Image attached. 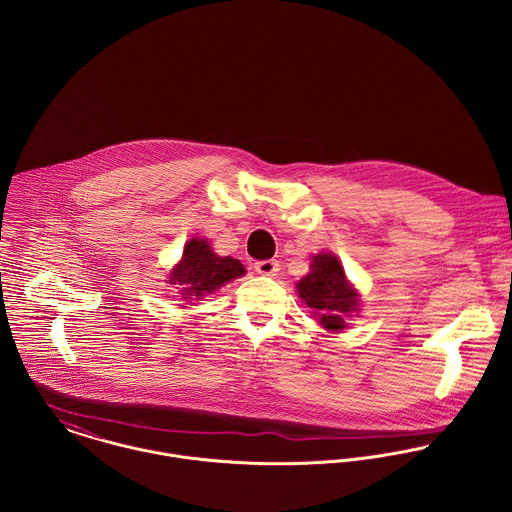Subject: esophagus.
Wrapping results in <instances>:
<instances>
[{
    "instance_id": "1",
    "label": "esophagus",
    "mask_w": 512,
    "mask_h": 512,
    "mask_svg": "<svg viewBox=\"0 0 512 512\" xmlns=\"http://www.w3.org/2000/svg\"><path fill=\"white\" fill-rule=\"evenodd\" d=\"M255 271L263 277H275L279 273V261L275 259H265V261H257L255 263Z\"/></svg>"
}]
</instances>
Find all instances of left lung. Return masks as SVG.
<instances>
[{
  "label": "left lung",
  "mask_w": 512,
  "mask_h": 512,
  "mask_svg": "<svg viewBox=\"0 0 512 512\" xmlns=\"http://www.w3.org/2000/svg\"><path fill=\"white\" fill-rule=\"evenodd\" d=\"M296 288L302 302L328 332L345 330V320L359 312V294L332 253L314 255L310 273L296 283Z\"/></svg>",
  "instance_id": "left-lung-1"
}]
</instances>
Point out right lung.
I'll list each match as a JSON object with an SVG mask.
<instances>
[{"instance_id":"1","label":"right lung","mask_w":512,"mask_h":512,"mask_svg":"<svg viewBox=\"0 0 512 512\" xmlns=\"http://www.w3.org/2000/svg\"><path fill=\"white\" fill-rule=\"evenodd\" d=\"M245 275L243 265L237 259L220 257L212 251L206 239H190L184 245L182 259L171 271V284H178L182 298H202L220 286Z\"/></svg>"}]
</instances>
